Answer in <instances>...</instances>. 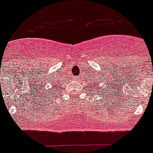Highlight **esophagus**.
<instances>
[{
  "label": "esophagus",
  "instance_id": "obj_1",
  "mask_svg": "<svg viewBox=\"0 0 153 153\" xmlns=\"http://www.w3.org/2000/svg\"><path fill=\"white\" fill-rule=\"evenodd\" d=\"M79 77H75V79L77 80V79H79Z\"/></svg>",
  "mask_w": 153,
  "mask_h": 153
}]
</instances>
